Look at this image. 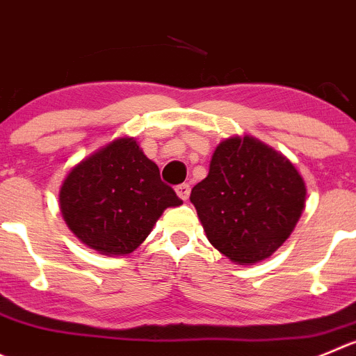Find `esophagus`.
<instances>
[{
    "label": "esophagus",
    "mask_w": 356,
    "mask_h": 356,
    "mask_svg": "<svg viewBox=\"0 0 356 356\" xmlns=\"http://www.w3.org/2000/svg\"><path fill=\"white\" fill-rule=\"evenodd\" d=\"M176 194H178V197L181 199V201H187L188 195H191V185L188 184H181L176 187Z\"/></svg>",
    "instance_id": "34e87169"
}]
</instances>
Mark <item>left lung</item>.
Returning a JSON list of instances; mask_svg holds the SVG:
<instances>
[{
  "mask_svg": "<svg viewBox=\"0 0 356 356\" xmlns=\"http://www.w3.org/2000/svg\"><path fill=\"white\" fill-rule=\"evenodd\" d=\"M208 241L239 266H253L292 234L306 204L296 165L257 138H227L191 194Z\"/></svg>",
  "mask_w": 356,
  "mask_h": 356,
  "instance_id": "left-lung-1",
  "label": "left lung"
}]
</instances>
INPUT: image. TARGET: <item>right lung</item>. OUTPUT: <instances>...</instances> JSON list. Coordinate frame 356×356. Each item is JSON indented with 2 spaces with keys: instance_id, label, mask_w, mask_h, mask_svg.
Wrapping results in <instances>:
<instances>
[{
  "instance_id": "add662e5",
  "label": "right lung",
  "mask_w": 356,
  "mask_h": 356,
  "mask_svg": "<svg viewBox=\"0 0 356 356\" xmlns=\"http://www.w3.org/2000/svg\"><path fill=\"white\" fill-rule=\"evenodd\" d=\"M180 204L134 138H118L83 159L67 172L59 192L70 231L103 255L134 252L164 209Z\"/></svg>"
}]
</instances>
